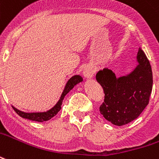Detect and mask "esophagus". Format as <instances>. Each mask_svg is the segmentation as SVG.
<instances>
[{
  "label": "esophagus",
  "mask_w": 159,
  "mask_h": 159,
  "mask_svg": "<svg viewBox=\"0 0 159 159\" xmlns=\"http://www.w3.org/2000/svg\"><path fill=\"white\" fill-rule=\"evenodd\" d=\"M95 73V69L93 66H87L83 69V75L87 78H91L93 76Z\"/></svg>",
  "instance_id": "1"
}]
</instances>
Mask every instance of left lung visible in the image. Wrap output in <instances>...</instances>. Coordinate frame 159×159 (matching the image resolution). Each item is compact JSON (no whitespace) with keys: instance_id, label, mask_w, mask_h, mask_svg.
<instances>
[{"instance_id":"obj_1","label":"left lung","mask_w":159,"mask_h":159,"mask_svg":"<svg viewBox=\"0 0 159 159\" xmlns=\"http://www.w3.org/2000/svg\"><path fill=\"white\" fill-rule=\"evenodd\" d=\"M137 61L139 65L128 76L117 78L108 68L96 75V80L104 93V99L99 107L101 115L116 125L134 120L149 103L152 72L148 59L141 48L137 53Z\"/></svg>"}]
</instances>
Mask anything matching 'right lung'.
Masks as SVG:
<instances>
[{
  "label": "right lung",
  "instance_id": "right-lung-1",
  "mask_svg": "<svg viewBox=\"0 0 159 159\" xmlns=\"http://www.w3.org/2000/svg\"><path fill=\"white\" fill-rule=\"evenodd\" d=\"M83 81V78L82 76H73L71 78H70L69 81L66 83V85L65 87V89L63 93H62L61 96V98L60 100L58 101V103H56L55 106L53 107L52 109H50L49 111H46V112H43V113H25L23 112V111H20L16 108H13V109L15 110V112L17 113V115L23 118L28 119V120H34V121H38V122H43L46 121L48 120H50V119L56 116V114L61 110V104L62 102H63V99L66 95L68 93L73 89L74 86L76 85L77 83H79L80 82Z\"/></svg>",
  "mask_w": 159,
  "mask_h": 159
}]
</instances>
